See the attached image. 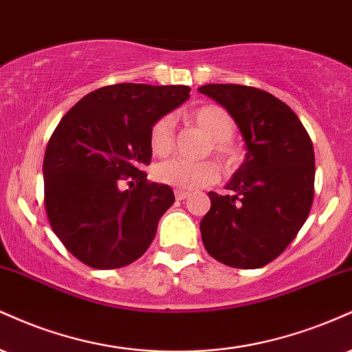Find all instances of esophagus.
<instances>
[{"label": "esophagus", "instance_id": "obj_1", "mask_svg": "<svg viewBox=\"0 0 352 352\" xmlns=\"http://www.w3.org/2000/svg\"><path fill=\"white\" fill-rule=\"evenodd\" d=\"M175 196H176V199H177V201H184L186 197L189 196V192H188V191H183V189H176V191H175Z\"/></svg>", "mask_w": 352, "mask_h": 352}]
</instances>
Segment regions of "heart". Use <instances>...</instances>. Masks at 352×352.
<instances>
[{
  "instance_id": "obj_1",
  "label": "heart",
  "mask_w": 352,
  "mask_h": 352,
  "mask_svg": "<svg viewBox=\"0 0 352 352\" xmlns=\"http://www.w3.org/2000/svg\"><path fill=\"white\" fill-rule=\"evenodd\" d=\"M189 120L201 128L210 138L209 151L212 150L226 166H234L239 161V150L234 146L232 136L235 133V122L232 115L219 105H202L191 111ZM176 133L173 117H161L153 123L150 130V146L156 156H168L175 150ZM155 177L160 183L173 186L183 191H194L216 183L219 166L214 161H188L173 158L163 161L155 168Z\"/></svg>"
}]
</instances>
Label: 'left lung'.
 <instances>
[{
  "instance_id": "8db88e82",
  "label": "left lung",
  "mask_w": 352,
  "mask_h": 352,
  "mask_svg": "<svg viewBox=\"0 0 352 352\" xmlns=\"http://www.w3.org/2000/svg\"><path fill=\"white\" fill-rule=\"evenodd\" d=\"M199 92L232 115L245 142V161L226 186L209 192L201 221L210 257L234 268H260L278 257L308 219L315 196V151L287 103L265 90L208 84Z\"/></svg>"
}]
</instances>
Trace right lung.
<instances>
[{"label": "right lung", "mask_w": 352, "mask_h": 352, "mask_svg": "<svg viewBox=\"0 0 352 352\" xmlns=\"http://www.w3.org/2000/svg\"><path fill=\"white\" fill-rule=\"evenodd\" d=\"M186 85L115 84L94 90L62 117L44 155L49 224L74 257L100 270L146 252L175 202L166 184L148 183L150 130L189 98ZM135 188L123 192L122 180Z\"/></svg>", "instance_id": "right-lung-1"}]
</instances>
